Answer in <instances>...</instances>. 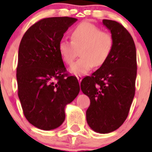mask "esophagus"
Segmentation results:
<instances>
[{
    "mask_svg": "<svg viewBox=\"0 0 152 152\" xmlns=\"http://www.w3.org/2000/svg\"><path fill=\"white\" fill-rule=\"evenodd\" d=\"M77 80H78L79 83H80V81L82 80V76H81V75H77Z\"/></svg>",
    "mask_w": 152,
    "mask_h": 152,
    "instance_id": "34e87169",
    "label": "esophagus"
}]
</instances>
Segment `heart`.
<instances>
[{
	"label": "heart",
	"instance_id": "heart-1",
	"mask_svg": "<svg viewBox=\"0 0 152 152\" xmlns=\"http://www.w3.org/2000/svg\"><path fill=\"white\" fill-rule=\"evenodd\" d=\"M72 41L61 39L58 43V52L63 61L72 64L80 50L81 57L70 68L75 75L88 73L94 67L100 66L108 59L113 47L110 33L89 22H83L75 26L71 33Z\"/></svg>",
	"mask_w": 152,
	"mask_h": 152
}]
</instances>
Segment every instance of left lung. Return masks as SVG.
<instances>
[{
    "label": "left lung",
    "mask_w": 152,
    "mask_h": 152,
    "mask_svg": "<svg viewBox=\"0 0 152 152\" xmlns=\"http://www.w3.org/2000/svg\"><path fill=\"white\" fill-rule=\"evenodd\" d=\"M103 23L110 30L112 52L99 69L83 79L80 88L91 100L88 124L105 134L119 129L128 116L135 96L137 62L135 42L128 30L116 21L103 20Z\"/></svg>",
    "instance_id": "obj_1"
}]
</instances>
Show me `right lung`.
<instances>
[{
	"label": "right lung",
	"instance_id": "1",
	"mask_svg": "<svg viewBox=\"0 0 152 152\" xmlns=\"http://www.w3.org/2000/svg\"><path fill=\"white\" fill-rule=\"evenodd\" d=\"M77 20L68 17L40 20L27 29L18 52V96L25 117L42 130L61 126L64 107L80 91L77 77L66 73L58 52L64 33Z\"/></svg>",
	"mask_w": 152,
	"mask_h": 152
}]
</instances>
